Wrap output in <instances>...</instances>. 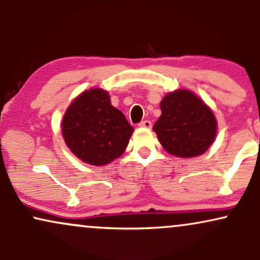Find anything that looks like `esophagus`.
Here are the masks:
<instances>
[{"instance_id": "1", "label": "esophagus", "mask_w": 260, "mask_h": 260, "mask_svg": "<svg viewBox=\"0 0 260 260\" xmlns=\"http://www.w3.org/2000/svg\"><path fill=\"white\" fill-rule=\"evenodd\" d=\"M139 127H143V128H151V122L145 120V121H142L139 123Z\"/></svg>"}]
</instances>
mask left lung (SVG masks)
<instances>
[{
  "instance_id": "1",
  "label": "left lung",
  "mask_w": 260,
  "mask_h": 260,
  "mask_svg": "<svg viewBox=\"0 0 260 260\" xmlns=\"http://www.w3.org/2000/svg\"><path fill=\"white\" fill-rule=\"evenodd\" d=\"M161 116L153 129L168 153L194 157L208 150L216 136L213 111L192 91L180 89L165 95L160 103Z\"/></svg>"
}]
</instances>
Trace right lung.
<instances>
[{
    "label": "right lung",
    "instance_id": "1",
    "mask_svg": "<svg viewBox=\"0 0 260 260\" xmlns=\"http://www.w3.org/2000/svg\"><path fill=\"white\" fill-rule=\"evenodd\" d=\"M132 133L123 113L111 105L109 92L98 88L76 98L62 120L67 147L78 159L95 166L120 157Z\"/></svg>",
    "mask_w": 260,
    "mask_h": 260
}]
</instances>
